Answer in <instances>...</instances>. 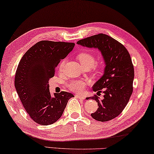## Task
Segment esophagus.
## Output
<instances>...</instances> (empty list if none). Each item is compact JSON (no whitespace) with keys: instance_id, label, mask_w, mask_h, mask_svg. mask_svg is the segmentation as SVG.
Returning a JSON list of instances; mask_svg holds the SVG:
<instances>
[{"instance_id":"esophagus-1","label":"esophagus","mask_w":154,"mask_h":154,"mask_svg":"<svg viewBox=\"0 0 154 154\" xmlns=\"http://www.w3.org/2000/svg\"><path fill=\"white\" fill-rule=\"evenodd\" d=\"M75 96H76L77 98H79V99H81V100H83L85 99V96H82V95H75Z\"/></svg>"}]
</instances>
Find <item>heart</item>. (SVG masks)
<instances>
[{
    "instance_id": "b5f03b06",
    "label": "heart",
    "mask_w": 154,
    "mask_h": 154,
    "mask_svg": "<svg viewBox=\"0 0 154 154\" xmlns=\"http://www.w3.org/2000/svg\"><path fill=\"white\" fill-rule=\"evenodd\" d=\"M77 58L81 65H82V66L84 69L90 68L91 66H93L95 64V61H96V58H95L94 55L89 52H80L77 54ZM64 65H65V61L63 60L62 62L60 63L59 66H58V68H59L60 71H62L63 70ZM102 63L96 65L97 67H102ZM86 85L87 83L85 81L73 80L68 83L67 87L70 90L76 92V93H82V92L84 91V89H85Z\"/></svg>"
}]
</instances>
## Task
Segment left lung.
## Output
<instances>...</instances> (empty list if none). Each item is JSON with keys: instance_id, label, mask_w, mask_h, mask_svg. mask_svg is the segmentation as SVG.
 <instances>
[{"instance_id": "left-lung-1", "label": "left lung", "mask_w": 154, "mask_h": 154, "mask_svg": "<svg viewBox=\"0 0 154 154\" xmlns=\"http://www.w3.org/2000/svg\"><path fill=\"white\" fill-rule=\"evenodd\" d=\"M77 44L97 48L102 52L104 73L94 85L93 90L103 92L104 99L100 100L96 95L86 99H94L98 105L96 112L91 114L92 118L101 122L110 121L122 112L133 93L134 67L131 56L121 43L104 33L82 39Z\"/></svg>"}]
</instances>
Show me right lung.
Here are the masks:
<instances>
[{
    "mask_svg": "<svg viewBox=\"0 0 154 154\" xmlns=\"http://www.w3.org/2000/svg\"><path fill=\"white\" fill-rule=\"evenodd\" d=\"M75 44L42 40L25 53L15 77V87L25 110L39 125L54 123L62 116L69 100L73 95L66 91L52 97L48 81L55 69L73 49Z\"/></svg>",
    "mask_w": 154,
    "mask_h": 154,
    "instance_id": "obj_1",
    "label": "right lung"
}]
</instances>
